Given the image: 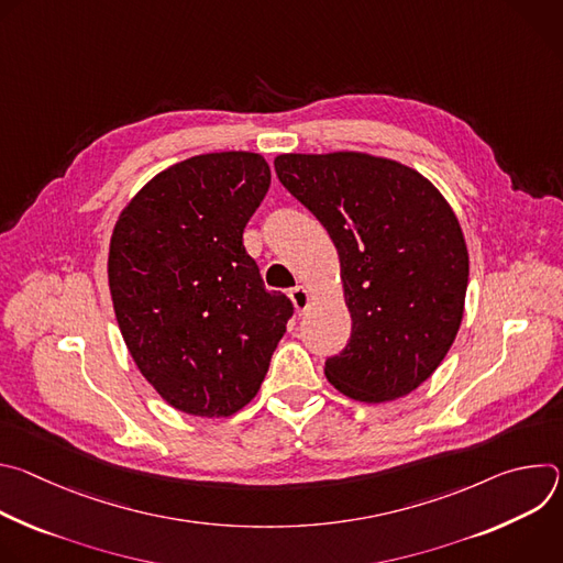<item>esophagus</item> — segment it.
<instances>
[{
  "mask_svg": "<svg viewBox=\"0 0 563 563\" xmlns=\"http://www.w3.org/2000/svg\"><path fill=\"white\" fill-rule=\"evenodd\" d=\"M289 296H291V302H294V307H296V311H298V313H302V311L309 307V302H311L309 291H307L305 287H300V285H298V287H294Z\"/></svg>",
  "mask_w": 563,
  "mask_h": 563,
  "instance_id": "1",
  "label": "esophagus"
}]
</instances>
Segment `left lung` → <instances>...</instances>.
I'll list each match as a JSON object with an SVG mask.
<instances>
[{
    "label": "left lung",
    "mask_w": 563,
    "mask_h": 563,
    "mask_svg": "<svg viewBox=\"0 0 563 563\" xmlns=\"http://www.w3.org/2000/svg\"><path fill=\"white\" fill-rule=\"evenodd\" d=\"M283 187L336 245L352 313L328 380L383 404L428 380L452 347L467 289V247L445 198L419 172L367 153H285Z\"/></svg>",
    "instance_id": "obj_1"
}]
</instances>
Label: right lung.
Returning a JSON list of instances; mask_svg holds the SVG:
<instances>
[{"mask_svg":"<svg viewBox=\"0 0 563 563\" xmlns=\"http://www.w3.org/2000/svg\"><path fill=\"white\" fill-rule=\"evenodd\" d=\"M272 183L258 153L196 155L120 213L109 287L124 343L169 406L231 417L261 389L294 313L267 291L243 231Z\"/></svg>","mask_w":563,"mask_h":563,"instance_id":"add662e5","label":"right lung"}]
</instances>
